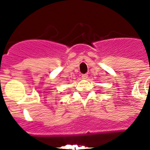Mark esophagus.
Returning <instances> with one entry per match:
<instances>
[{
    "mask_svg": "<svg viewBox=\"0 0 150 150\" xmlns=\"http://www.w3.org/2000/svg\"><path fill=\"white\" fill-rule=\"evenodd\" d=\"M82 78H83V79H87V78H88V74H82Z\"/></svg>",
    "mask_w": 150,
    "mask_h": 150,
    "instance_id": "34e87169",
    "label": "esophagus"
}]
</instances>
